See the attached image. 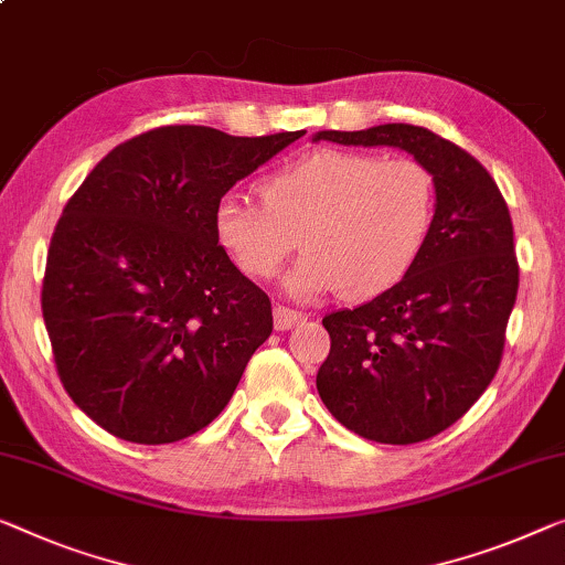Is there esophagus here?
I'll use <instances>...</instances> for the list:
<instances>
[{
    "mask_svg": "<svg viewBox=\"0 0 565 565\" xmlns=\"http://www.w3.org/2000/svg\"><path fill=\"white\" fill-rule=\"evenodd\" d=\"M301 311H294V309H286V307H276L274 309V327L279 332H286V330H291L294 324H299L301 322Z\"/></svg>",
    "mask_w": 565,
    "mask_h": 565,
    "instance_id": "1",
    "label": "esophagus"
}]
</instances>
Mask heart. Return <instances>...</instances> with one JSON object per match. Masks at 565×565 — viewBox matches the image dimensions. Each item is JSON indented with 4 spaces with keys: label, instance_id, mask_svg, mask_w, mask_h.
Segmentation results:
<instances>
[{
    "label": "heart",
    "instance_id": "b5f03b06",
    "mask_svg": "<svg viewBox=\"0 0 565 565\" xmlns=\"http://www.w3.org/2000/svg\"><path fill=\"white\" fill-rule=\"evenodd\" d=\"M258 192L264 205L235 192L215 202V241L250 279H271L299 235L307 254L284 279L299 299L381 297L414 268L434 225V174L408 157L317 149L266 174Z\"/></svg>",
    "mask_w": 565,
    "mask_h": 565
}]
</instances>
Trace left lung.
<instances>
[{
	"instance_id": "obj_1",
	"label": "left lung",
	"mask_w": 565,
	"mask_h": 565,
	"mask_svg": "<svg viewBox=\"0 0 565 565\" xmlns=\"http://www.w3.org/2000/svg\"><path fill=\"white\" fill-rule=\"evenodd\" d=\"M319 139L403 149L434 174L424 254L393 289L322 319L332 348L317 373L319 398L344 428L381 444L426 441L465 416L500 367L520 281L508 202L475 157L424 126Z\"/></svg>"
}]
</instances>
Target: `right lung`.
Instances as JSON below:
<instances>
[{"label":"right lung","mask_w":565,"mask_h":565,"mask_svg":"<svg viewBox=\"0 0 565 565\" xmlns=\"http://www.w3.org/2000/svg\"><path fill=\"white\" fill-rule=\"evenodd\" d=\"M305 134L162 126L108 151L67 200L42 317L63 388L108 434L172 444L228 406L274 317L217 246L215 202Z\"/></svg>","instance_id":"add662e5"}]
</instances>
